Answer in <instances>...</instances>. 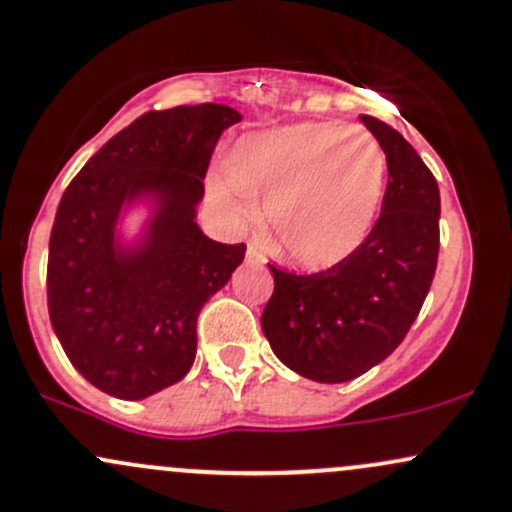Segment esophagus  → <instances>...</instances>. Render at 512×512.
<instances>
[{"mask_svg":"<svg viewBox=\"0 0 512 512\" xmlns=\"http://www.w3.org/2000/svg\"><path fill=\"white\" fill-rule=\"evenodd\" d=\"M245 262L248 264H264L267 260H264V255H262V250L257 248V245H248V250H245Z\"/></svg>","mask_w":512,"mask_h":512,"instance_id":"esophagus-1","label":"esophagus"}]
</instances>
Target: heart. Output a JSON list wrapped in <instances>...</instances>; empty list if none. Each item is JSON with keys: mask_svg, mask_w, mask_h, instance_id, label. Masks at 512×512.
Listing matches in <instances>:
<instances>
[{"mask_svg": "<svg viewBox=\"0 0 512 512\" xmlns=\"http://www.w3.org/2000/svg\"><path fill=\"white\" fill-rule=\"evenodd\" d=\"M214 209L250 223L264 204L274 248L293 267L322 272L366 243L385 192V154L368 129L301 122L255 132L207 178Z\"/></svg>", "mask_w": 512, "mask_h": 512, "instance_id": "obj_1", "label": "heart"}]
</instances>
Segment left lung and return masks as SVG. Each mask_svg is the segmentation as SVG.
<instances>
[{"label": "left lung", "mask_w": 512, "mask_h": 512, "mask_svg": "<svg viewBox=\"0 0 512 512\" xmlns=\"http://www.w3.org/2000/svg\"><path fill=\"white\" fill-rule=\"evenodd\" d=\"M387 158L380 219L349 260L298 276L272 267L262 313L269 346L293 373L346 383L402 344L424 305L440 248V192L431 170L397 129L361 115Z\"/></svg>", "instance_id": "left-lung-1"}]
</instances>
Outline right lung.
<instances>
[{
	"instance_id": "add662e5",
	"label": "right lung",
	"mask_w": 512,
	"mask_h": 512,
	"mask_svg": "<svg viewBox=\"0 0 512 512\" xmlns=\"http://www.w3.org/2000/svg\"><path fill=\"white\" fill-rule=\"evenodd\" d=\"M243 120L219 103L154 110L117 132L69 182L50 233V322L98 390L144 399L197 354V317L245 257L197 226L211 151ZM139 213L134 232L126 219Z\"/></svg>"
}]
</instances>
